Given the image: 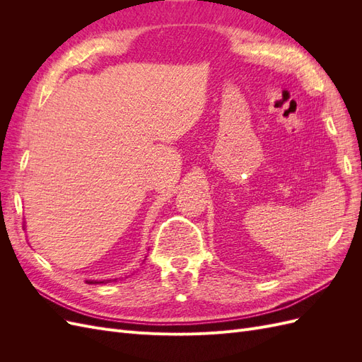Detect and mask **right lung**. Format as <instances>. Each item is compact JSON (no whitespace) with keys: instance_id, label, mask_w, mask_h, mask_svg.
<instances>
[{"instance_id":"1","label":"right lung","mask_w":362,"mask_h":362,"mask_svg":"<svg viewBox=\"0 0 362 362\" xmlns=\"http://www.w3.org/2000/svg\"><path fill=\"white\" fill-rule=\"evenodd\" d=\"M108 281H112V279H107V281L105 279L104 281H93V279H90V281H86V282L87 284H107Z\"/></svg>"}]
</instances>
